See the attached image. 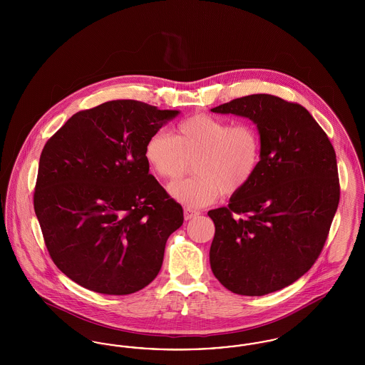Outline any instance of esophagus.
I'll return each mask as SVG.
<instances>
[{"instance_id": "34e87169", "label": "esophagus", "mask_w": 365, "mask_h": 365, "mask_svg": "<svg viewBox=\"0 0 365 365\" xmlns=\"http://www.w3.org/2000/svg\"><path fill=\"white\" fill-rule=\"evenodd\" d=\"M197 215H200L198 210H192L190 208H185V220H190L192 217H195Z\"/></svg>"}]
</instances>
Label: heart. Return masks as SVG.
<instances>
[{"mask_svg":"<svg viewBox=\"0 0 365 365\" xmlns=\"http://www.w3.org/2000/svg\"><path fill=\"white\" fill-rule=\"evenodd\" d=\"M145 158L160 178L174 182L168 192L187 208L213 204L220 192L235 194L253 179L260 165L261 140L250 124H234L207 113L179 123L176 135L157 131L145 145Z\"/></svg>","mask_w":365,"mask_h":365,"instance_id":"heart-1","label":"heart"}]
</instances>
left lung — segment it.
Instances as JSON below:
<instances>
[{"instance_id":"8db88e82","label":"left lung","mask_w":365,"mask_h":365,"mask_svg":"<svg viewBox=\"0 0 365 365\" xmlns=\"http://www.w3.org/2000/svg\"><path fill=\"white\" fill-rule=\"evenodd\" d=\"M256 124L260 165L228 205L209 210L213 275L235 294L265 295L308 272L339 204L330 139L301 105L252 94L210 109Z\"/></svg>"}]
</instances>
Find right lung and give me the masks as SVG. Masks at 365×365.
I'll list each match as a JSON object with an SVG mask.
<instances>
[{"mask_svg": "<svg viewBox=\"0 0 365 365\" xmlns=\"http://www.w3.org/2000/svg\"><path fill=\"white\" fill-rule=\"evenodd\" d=\"M180 110L116 100L75 113L41 153L34 209L49 255L96 293H135L156 278L183 209L149 174L148 139Z\"/></svg>", "mask_w": 365, "mask_h": 365, "instance_id": "obj_1", "label": "right lung"}]
</instances>
